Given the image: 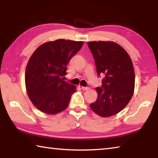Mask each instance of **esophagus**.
Listing matches in <instances>:
<instances>
[{
	"label": "esophagus",
	"instance_id": "obj_1",
	"mask_svg": "<svg viewBox=\"0 0 158 158\" xmlns=\"http://www.w3.org/2000/svg\"><path fill=\"white\" fill-rule=\"evenodd\" d=\"M81 89H82L83 90H89V87L81 86Z\"/></svg>",
	"mask_w": 158,
	"mask_h": 158
}]
</instances>
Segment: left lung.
Listing matches in <instances>:
<instances>
[{
    "instance_id": "left-lung-1",
    "label": "left lung",
    "mask_w": 158,
    "mask_h": 158,
    "mask_svg": "<svg viewBox=\"0 0 158 158\" xmlns=\"http://www.w3.org/2000/svg\"><path fill=\"white\" fill-rule=\"evenodd\" d=\"M87 44L98 76L105 75L102 86L95 89L98 99L90 104V108L99 116L110 117L122 111L133 95L135 75L132 60L116 42L93 41Z\"/></svg>"
}]
</instances>
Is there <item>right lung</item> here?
<instances>
[{"label": "right lung", "mask_w": 158, "mask_h": 158, "mask_svg": "<svg viewBox=\"0 0 158 158\" xmlns=\"http://www.w3.org/2000/svg\"><path fill=\"white\" fill-rule=\"evenodd\" d=\"M82 41L59 39L47 42L29 59L25 84L29 98L43 113L56 114L67 109L76 86L63 80L69 61L81 49Z\"/></svg>", "instance_id": "add662e5"}]
</instances>
